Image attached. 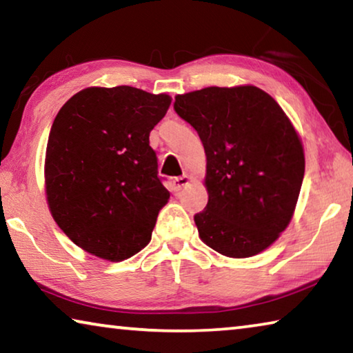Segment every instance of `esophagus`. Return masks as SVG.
Returning a JSON list of instances; mask_svg holds the SVG:
<instances>
[{
	"mask_svg": "<svg viewBox=\"0 0 353 353\" xmlns=\"http://www.w3.org/2000/svg\"><path fill=\"white\" fill-rule=\"evenodd\" d=\"M188 182H190L188 176H181V177H176L174 181H172V185H174L176 190H182L183 187H187Z\"/></svg>",
	"mask_w": 353,
	"mask_h": 353,
	"instance_id": "1",
	"label": "esophagus"
}]
</instances>
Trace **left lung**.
<instances>
[{"label": "left lung", "instance_id": "8db88e82", "mask_svg": "<svg viewBox=\"0 0 353 353\" xmlns=\"http://www.w3.org/2000/svg\"><path fill=\"white\" fill-rule=\"evenodd\" d=\"M174 110L207 155L208 202L194 214L201 240L232 259L270 248L290 224L305 172L282 107L259 87L240 85L177 94Z\"/></svg>", "mask_w": 353, "mask_h": 353}]
</instances>
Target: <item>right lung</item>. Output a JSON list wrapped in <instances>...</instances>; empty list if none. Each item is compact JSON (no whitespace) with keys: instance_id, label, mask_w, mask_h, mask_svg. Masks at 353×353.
<instances>
[{"instance_id":"1","label":"right lung","mask_w":353,"mask_h":353,"mask_svg":"<svg viewBox=\"0 0 353 353\" xmlns=\"http://www.w3.org/2000/svg\"><path fill=\"white\" fill-rule=\"evenodd\" d=\"M170 104L168 94L129 85L90 87L59 110L46 146V199L85 252L121 261L151 241L170 191L149 134Z\"/></svg>"}]
</instances>
